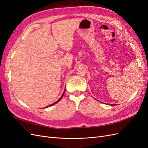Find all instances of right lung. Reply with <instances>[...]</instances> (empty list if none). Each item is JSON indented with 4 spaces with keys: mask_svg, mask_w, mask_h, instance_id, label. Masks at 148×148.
I'll return each mask as SVG.
<instances>
[{
    "mask_svg": "<svg viewBox=\"0 0 148 148\" xmlns=\"http://www.w3.org/2000/svg\"><path fill=\"white\" fill-rule=\"evenodd\" d=\"M66 88V87H65ZM65 90H64V92H63V94H62V96L60 97V99H59V100H58L57 101H56V102H54V103H53V104H51V105H50V106H47L46 107H45V108H47V107H49V106H53V105H54V104H56V103H57L58 102H59L61 99H62V97H63V96H64V93H65Z\"/></svg>",
    "mask_w": 148,
    "mask_h": 148,
    "instance_id": "obj_1",
    "label": "right lung"
}]
</instances>
